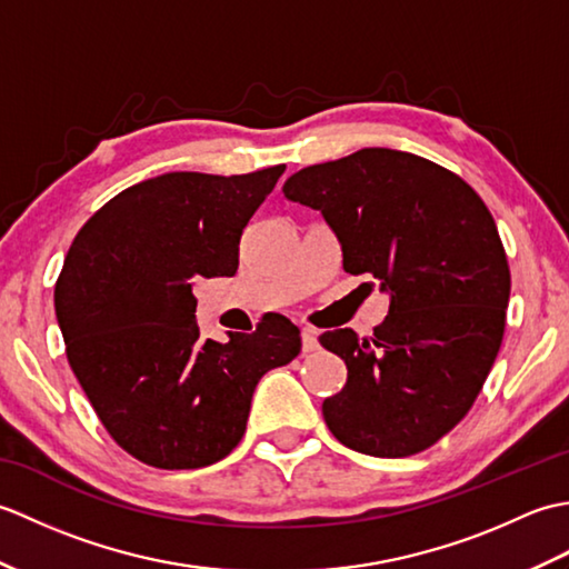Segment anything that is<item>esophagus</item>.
Wrapping results in <instances>:
<instances>
[{
	"label": "esophagus",
	"mask_w": 569,
	"mask_h": 569,
	"mask_svg": "<svg viewBox=\"0 0 569 569\" xmlns=\"http://www.w3.org/2000/svg\"><path fill=\"white\" fill-rule=\"evenodd\" d=\"M300 340H303V352H306V355L316 352V349L320 347V342H318V332L312 330V328H303V332H300Z\"/></svg>",
	"instance_id": "1"
}]
</instances>
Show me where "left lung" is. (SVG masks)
Instances as JSON below:
<instances>
[{"mask_svg":"<svg viewBox=\"0 0 569 569\" xmlns=\"http://www.w3.org/2000/svg\"><path fill=\"white\" fill-rule=\"evenodd\" d=\"M283 196L320 210L347 273H371L391 296L371 340L320 335L347 365L325 398L330 432L349 450L408 457L450 432L475 403L506 328L511 271L497 222L447 168L393 149L308 166Z\"/></svg>","mask_w":569,"mask_h":569,"instance_id":"left-lung-1","label":"left lung"}]
</instances>
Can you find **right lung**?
<instances>
[{
	"instance_id": "obj_1",
	"label": "right lung",
	"mask_w": 569,
	"mask_h": 569,
	"mask_svg": "<svg viewBox=\"0 0 569 569\" xmlns=\"http://www.w3.org/2000/svg\"><path fill=\"white\" fill-rule=\"evenodd\" d=\"M283 171L141 180L72 239L53 296L70 369L143 465L220 462L247 430L259 379L300 355V330L276 312L251 335L204 340L192 296L196 276L237 273L241 232Z\"/></svg>"
}]
</instances>
